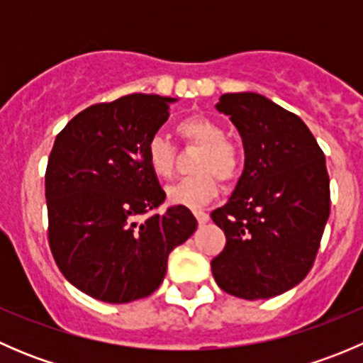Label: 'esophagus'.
<instances>
[{
	"mask_svg": "<svg viewBox=\"0 0 363 363\" xmlns=\"http://www.w3.org/2000/svg\"><path fill=\"white\" fill-rule=\"evenodd\" d=\"M193 214H195L196 221H199L200 225H205V223L208 221V214H207V212H203V211H193Z\"/></svg>",
	"mask_w": 363,
	"mask_h": 363,
	"instance_id": "34e87169",
	"label": "esophagus"
}]
</instances>
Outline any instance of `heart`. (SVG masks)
Wrapping results in <instances>:
<instances>
[{"label":"heart","mask_w":363,"mask_h":363,"mask_svg":"<svg viewBox=\"0 0 363 363\" xmlns=\"http://www.w3.org/2000/svg\"><path fill=\"white\" fill-rule=\"evenodd\" d=\"M179 137L189 145L200 149L191 164L195 175L168 186L167 199L174 205L200 207L216 199L219 191L218 177L221 181H233L239 174L240 156L233 144L226 140L225 130L214 119L205 116H189L177 124ZM145 158L152 174L168 179L175 168V147L156 133L145 145Z\"/></svg>","instance_id":"heart-1"}]
</instances>
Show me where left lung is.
Wrapping results in <instances>:
<instances>
[{
	"label": "left lung",
	"mask_w": 363,
	"mask_h": 363,
	"mask_svg": "<svg viewBox=\"0 0 363 363\" xmlns=\"http://www.w3.org/2000/svg\"><path fill=\"white\" fill-rule=\"evenodd\" d=\"M242 137L244 170L211 214L226 246L211 262L226 294L270 298L296 286L313 267L330 214L325 155L302 119L258 93L216 104Z\"/></svg>",
	"instance_id": "left-lung-1"
}]
</instances>
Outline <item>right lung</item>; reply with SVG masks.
<instances>
[{
	"instance_id": "obj_1",
	"label": "right lung",
	"mask_w": 363,
	"mask_h": 363,
	"mask_svg": "<svg viewBox=\"0 0 363 363\" xmlns=\"http://www.w3.org/2000/svg\"><path fill=\"white\" fill-rule=\"evenodd\" d=\"M174 101L128 94L91 105L54 142L45 172L50 251L69 283L101 302L155 294L168 255L199 225L182 205L140 219L164 202L145 145Z\"/></svg>"
}]
</instances>
